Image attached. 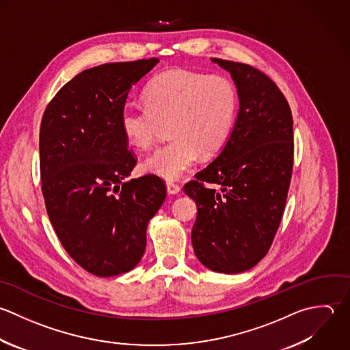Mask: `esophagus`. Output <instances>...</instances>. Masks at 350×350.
<instances>
[{"instance_id": "esophagus-1", "label": "esophagus", "mask_w": 350, "mask_h": 350, "mask_svg": "<svg viewBox=\"0 0 350 350\" xmlns=\"http://www.w3.org/2000/svg\"><path fill=\"white\" fill-rule=\"evenodd\" d=\"M166 189H167V193L169 195H177L181 189H180V185L174 184V183H167L166 184Z\"/></svg>"}]
</instances>
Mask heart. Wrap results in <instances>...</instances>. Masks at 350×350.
Masks as SVG:
<instances>
[{"label":"heart","instance_id":"obj_1","mask_svg":"<svg viewBox=\"0 0 350 350\" xmlns=\"http://www.w3.org/2000/svg\"><path fill=\"white\" fill-rule=\"evenodd\" d=\"M144 102L146 106L125 105L120 126L131 146L144 150L167 125L172 140L150 154L142 167L169 181L188 172L199 152L211 157L225 146L239 107L232 80L187 69L155 76L144 90Z\"/></svg>","mask_w":350,"mask_h":350}]
</instances>
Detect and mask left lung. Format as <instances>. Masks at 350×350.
<instances>
[{"label":"left lung","mask_w":350,"mask_h":350,"mask_svg":"<svg viewBox=\"0 0 350 350\" xmlns=\"http://www.w3.org/2000/svg\"><path fill=\"white\" fill-rule=\"evenodd\" d=\"M236 84L240 109L228 142L184 192L196 203V258L237 274L269 252L281 224L293 170V118L275 83L251 65L211 58Z\"/></svg>","instance_id":"1"}]
</instances>
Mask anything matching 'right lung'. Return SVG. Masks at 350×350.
I'll list each match as a JSON object with an SVG mask.
<instances>
[{
	"label": "right lung",
	"instance_id": "obj_1",
	"mask_svg": "<svg viewBox=\"0 0 350 350\" xmlns=\"http://www.w3.org/2000/svg\"><path fill=\"white\" fill-rule=\"evenodd\" d=\"M158 58L103 64L68 81L40 122V180L49 219L69 256L96 277L137 266L148 221L166 198L154 174L126 180L136 158L120 113Z\"/></svg>",
	"mask_w": 350,
	"mask_h": 350
}]
</instances>
